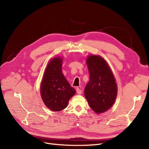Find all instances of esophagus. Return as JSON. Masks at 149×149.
Listing matches in <instances>:
<instances>
[{
  "label": "esophagus",
  "instance_id": "1",
  "mask_svg": "<svg viewBox=\"0 0 149 149\" xmlns=\"http://www.w3.org/2000/svg\"><path fill=\"white\" fill-rule=\"evenodd\" d=\"M76 93H77L78 94H81V93H82V91L79 88H76Z\"/></svg>",
  "mask_w": 149,
  "mask_h": 149
}]
</instances>
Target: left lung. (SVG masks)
Wrapping results in <instances>:
<instances>
[{"mask_svg":"<svg viewBox=\"0 0 149 149\" xmlns=\"http://www.w3.org/2000/svg\"><path fill=\"white\" fill-rule=\"evenodd\" d=\"M89 81L84 95L89 106L96 113L106 112L113 105L118 88L111 69L101 56H89L86 61Z\"/></svg>","mask_w":149,"mask_h":149,"instance_id":"left-lung-1","label":"left lung"}]
</instances>
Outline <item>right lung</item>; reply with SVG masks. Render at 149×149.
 I'll return each mask as SVG.
<instances>
[{
    "mask_svg": "<svg viewBox=\"0 0 149 149\" xmlns=\"http://www.w3.org/2000/svg\"><path fill=\"white\" fill-rule=\"evenodd\" d=\"M61 66L60 58H55L49 61L40 87L43 102L53 111H60L66 108L76 92L63 74Z\"/></svg>",
    "mask_w": 149,
    "mask_h": 149,
    "instance_id": "right-lung-1",
    "label": "right lung"
}]
</instances>
